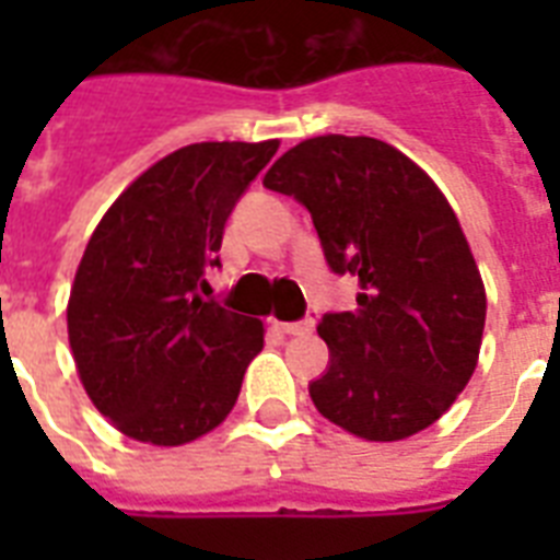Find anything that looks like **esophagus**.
<instances>
[{
	"mask_svg": "<svg viewBox=\"0 0 560 560\" xmlns=\"http://www.w3.org/2000/svg\"><path fill=\"white\" fill-rule=\"evenodd\" d=\"M281 334H290V337H302V334L314 331V319H302V323H276Z\"/></svg>",
	"mask_w": 560,
	"mask_h": 560,
	"instance_id": "obj_1",
	"label": "esophagus"
}]
</instances>
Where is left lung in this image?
<instances>
[{"instance_id": "obj_1", "label": "left lung", "mask_w": 560, "mask_h": 560, "mask_svg": "<svg viewBox=\"0 0 560 560\" xmlns=\"http://www.w3.org/2000/svg\"><path fill=\"white\" fill-rule=\"evenodd\" d=\"M314 218L358 307L325 314L328 372L311 398L366 442H400L453 407L479 363L486 284L451 202L407 153L372 136H314L264 177Z\"/></svg>"}]
</instances>
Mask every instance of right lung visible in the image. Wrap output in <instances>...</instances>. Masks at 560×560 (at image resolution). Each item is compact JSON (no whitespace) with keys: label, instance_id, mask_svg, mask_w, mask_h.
I'll return each instance as SVG.
<instances>
[{"label":"right lung","instance_id":"right-lung-1","mask_svg":"<svg viewBox=\"0 0 560 560\" xmlns=\"http://www.w3.org/2000/svg\"><path fill=\"white\" fill-rule=\"evenodd\" d=\"M267 142H197L118 194L92 232L66 305L83 389L118 433L179 447L223 424L264 323L206 302L226 218L276 156Z\"/></svg>","mask_w":560,"mask_h":560}]
</instances>
